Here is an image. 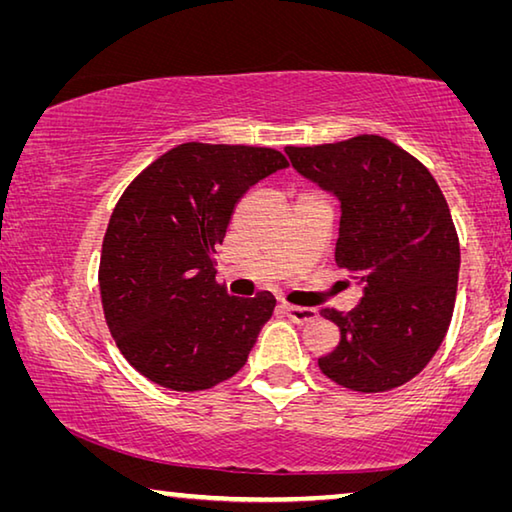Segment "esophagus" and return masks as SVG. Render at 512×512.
Returning a JSON list of instances; mask_svg holds the SVG:
<instances>
[{
  "label": "esophagus",
  "mask_w": 512,
  "mask_h": 512,
  "mask_svg": "<svg viewBox=\"0 0 512 512\" xmlns=\"http://www.w3.org/2000/svg\"><path fill=\"white\" fill-rule=\"evenodd\" d=\"M282 311L293 320V323H309V320L316 318V309L289 305V302H282Z\"/></svg>",
  "instance_id": "obj_1"
}]
</instances>
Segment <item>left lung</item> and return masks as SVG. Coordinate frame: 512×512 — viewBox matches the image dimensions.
<instances>
[{
    "label": "left lung",
    "mask_w": 512,
    "mask_h": 512,
    "mask_svg": "<svg viewBox=\"0 0 512 512\" xmlns=\"http://www.w3.org/2000/svg\"><path fill=\"white\" fill-rule=\"evenodd\" d=\"M284 151L341 201L334 257L363 287L352 311H320L341 329L320 370L359 393L406 384L440 348L456 302L461 246L436 178L379 135Z\"/></svg>",
    "instance_id": "1"
}]
</instances>
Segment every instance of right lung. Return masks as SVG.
Segmentation results:
<instances>
[{
  "mask_svg": "<svg viewBox=\"0 0 512 512\" xmlns=\"http://www.w3.org/2000/svg\"><path fill=\"white\" fill-rule=\"evenodd\" d=\"M284 167L266 146L187 142L121 194L101 248V305L117 348L146 379L189 393L244 368L275 298L228 296L214 253L239 198Z\"/></svg>",
  "mask_w": 512,
  "mask_h": 512,
  "instance_id": "1",
  "label": "right lung"
}]
</instances>
